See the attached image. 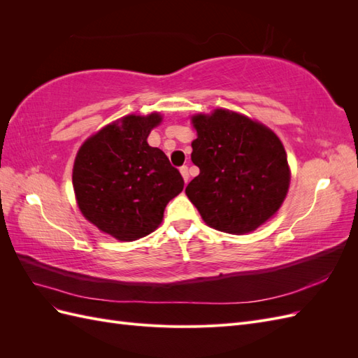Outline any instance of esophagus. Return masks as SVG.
<instances>
[{
	"label": "esophagus",
	"mask_w": 358,
	"mask_h": 358,
	"mask_svg": "<svg viewBox=\"0 0 358 358\" xmlns=\"http://www.w3.org/2000/svg\"><path fill=\"white\" fill-rule=\"evenodd\" d=\"M180 173H182V178H183V180H185V182H188V179H189V173H188V167H187V166H182V167H180Z\"/></svg>",
	"instance_id": "34e87169"
}]
</instances>
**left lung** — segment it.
Listing matches in <instances>:
<instances>
[{
	"label": "left lung",
	"instance_id": "obj_1",
	"mask_svg": "<svg viewBox=\"0 0 358 358\" xmlns=\"http://www.w3.org/2000/svg\"><path fill=\"white\" fill-rule=\"evenodd\" d=\"M191 159L200 169L185 189L204 222L231 234L249 233L282 204L289 169L273 131L224 109L192 117Z\"/></svg>",
	"mask_w": 358,
	"mask_h": 358
}]
</instances>
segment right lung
Wrapping results in <instances>:
<instances>
[{
  "mask_svg": "<svg viewBox=\"0 0 358 358\" xmlns=\"http://www.w3.org/2000/svg\"><path fill=\"white\" fill-rule=\"evenodd\" d=\"M161 116H125L86 140L74 161L73 187L90 222L117 241L152 233L167 203L183 189V179L167 155L149 146Z\"/></svg>",
  "mask_w": 358,
  "mask_h": 358,
  "instance_id": "right-lung-1",
  "label": "right lung"
}]
</instances>
